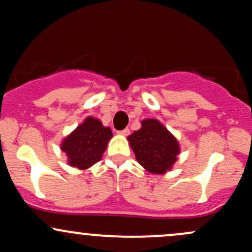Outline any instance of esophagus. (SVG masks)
Listing matches in <instances>:
<instances>
[{"mask_svg":"<svg viewBox=\"0 0 252 252\" xmlns=\"http://www.w3.org/2000/svg\"><path fill=\"white\" fill-rule=\"evenodd\" d=\"M117 132H118V135H122V136H126V135H129L130 130H129V129H123V130H121V131H117Z\"/></svg>","mask_w":252,"mask_h":252,"instance_id":"34e87169","label":"esophagus"}]
</instances>
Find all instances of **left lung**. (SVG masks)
Returning a JSON list of instances; mask_svg holds the SVG:
<instances>
[{
    "mask_svg": "<svg viewBox=\"0 0 252 252\" xmlns=\"http://www.w3.org/2000/svg\"><path fill=\"white\" fill-rule=\"evenodd\" d=\"M126 140L138 163L152 174H166L180 154V144L175 136L155 118L143 120L141 129Z\"/></svg>",
    "mask_w": 252,
    "mask_h": 252,
    "instance_id": "left-lung-1",
    "label": "left lung"
}]
</instances>
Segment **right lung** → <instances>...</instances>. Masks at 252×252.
Masks as SVG:
<instances>
[{
    "mask_svg": "<svg viewBox=\"0 0 252 252\" xmlns=\"http://www.w3.org/2000/svg\"><path fill=\"white\" fill-rule=\"evenodd\" d=\"M112 138L109 126H104L98 118L86 117L60 144L67 156V163L79 170L89 169L102 160L108 142Z\"/></svg>",
    "mask_w": 252,
    "mask_h": 252,
    "instance_id": "right-lung-1",
    "label": "right lung"
}]
</instances>
